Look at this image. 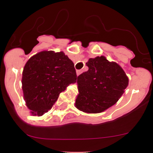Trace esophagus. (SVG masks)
<instances>
[{"mask_svg":"<svg viewBox=\"0 0 153 153\" xmlns=\"http://www.w3.org/2000/svg\"><path fill=\"white\" fill-rule=\"evenodd\" d=\"M83 71L81 70V69H78V70H76V73H77V75H81V73H82Z\"/></svg>","mask_w":153,"mask_h":153,"instance_id":"34e87169","label":"esophagus"}]
</instances>
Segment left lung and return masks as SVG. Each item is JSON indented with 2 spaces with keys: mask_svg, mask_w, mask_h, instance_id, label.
Returning <instances> with one entry per match:
<instances>
[{
  "mask_svg": "<svg viewBox=\"0 0 153 153\" xmlns=\"http://www.w3.org/2000/svg\"><path fill=\"white\" fill-rule=\"evenodd\" d=\"M86 64L88 71L78 77L75 106L86 113H100L119 100L129 79L117 63L109 62L104 56L89 58Z\"/></svg>",
  "mask_w": 153,
  "mask_h": 153,
  "instance_id": "obj_1",
  "label": "left lung"
}]
</instances>
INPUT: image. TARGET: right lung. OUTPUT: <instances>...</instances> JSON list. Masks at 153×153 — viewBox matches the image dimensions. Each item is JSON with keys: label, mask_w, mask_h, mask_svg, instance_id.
<instances>
[{"label": "right lung", "mask_w": 153, "mask_h": 153, "mask_svg": "<svg viewBox=\"0 0 153 153\" xmlns=\"http://www.w3.org/2000/svg\"><path fill=\"white\" fill-rule=\"evenodd\" d=\"M76 80L73 62L63 52L42 51L31 57L23 71L22 89L32 115L47 112L60 93Z\"/></svg>", "instance_id": "1"}]
</instances>
